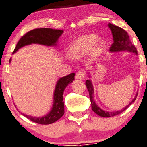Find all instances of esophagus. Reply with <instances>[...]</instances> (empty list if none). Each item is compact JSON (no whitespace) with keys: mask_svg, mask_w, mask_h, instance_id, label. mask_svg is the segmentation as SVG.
<instances>
[{"mask_svg":"<svg viewBox=\"0 0 147 147\" xmlns=\"http://www.w3.org/2000/svg\"><path fill=\"white\" fill-rule=\"evenodd\" d=\"M84 75H85V73H84L83 71H78V72L76 73V75H75V78L76 79H82V78H84Z\"/></svg>","mask_w":147,"mask_h":147,"instance_id":"1","label":"esophagus"}]
</instances>
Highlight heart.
Segmentation results:
<instances>
[{
    "label": "heart",
    "instance_id": "1",
    "mask_svg": "<svg viewBox=\"0 0 147 147\" xmlns=\"http://www.w3.org/2000/svg\"><path fill=\"white\" fill-rule=\"evenodd\" d=\"M105 44L103 40L97 39V36L94 34L84 35L74 41L69 50V54L73 58H80L92 48V55L97 56L101 53Z\"/></svg>",
    "mask_w": 147,
    "mask_h": 147
}]
</instances>
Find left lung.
Wrapping results in <instances>:
<instances>
[{
  "label": "left lung",
  "instance_id": "left-lung-1",
  "mask_svg": "<svg viewBox=\"0 0 147 147\" xmlns=\"http://www.w3.org/2000/svg\"><path fill=\"white\" fill-rule=\"evenodd\" d=\"M108 27L110 28L111 31H112V36H113V43L111 45L109 50L110 52H119V51H127L131 52V53H134V54H137V50L135 47V46L131 43V42L129 40V37L128 33L124 30L122 28L118 27V26H115L113 24L109 23L108 24ZM86 87H87V90H88L89 94H90V100L91 102V106L93 112H95L97 115L99 116L103 117H111L116 116V115H119L121 112H124L125 109L129 107L130 105L133 103L135 101L136 98H137V94H136L135 97L133 99V100L128 105L123 108L122 109L119 111H117V112H105V111L102 110L100 107L97 105L94 100V88H93V85L92 84V82L90 80H86L85 82Z\"/></svg>",
  "mask_w": 147,
  "mask_h": 147
}]
</instances>
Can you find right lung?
I'll use <instances>...</instances> for the list:
<instances>
[{
	"label": "right lung",
	"instance_id": "obj_1",
	"mask_svg": "<svg viewBox=\"0 0 147 147\" xmlns=\"http://www.w3.org/2000/svg\"><path fill=\"white\" fill-rule=\"evenodd\" d=\"M62 30H55L52 28H36L25 34L16 45L13 53L25 45L32 43H38L47 46L55 45L57 40L63 34ZM11 60V59L10 60ZM75 80V73L69 74L61 78L57 81L54 92V100L52 109L45 116L42 117H35L23 114L32 121L40 124H50L57 121L65 113V106L63 102V92L65 87Z\"/></svg>",
	"mask_w": 147,
	"mask_h": 147
}]
</instances>
